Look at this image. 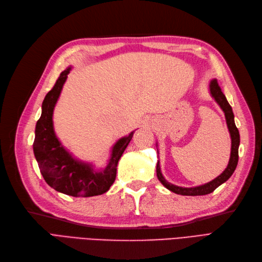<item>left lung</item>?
<instances>
[{
    "label": "left lung",
    "mask_w": 262,
    "mask_h": 262,
    "mask_svg": "<svg viewBox=\"0 0 262 262\" xmlns=\"http://www.w3.org/2000/svg\"><path fill=\"white\" fill-rule=\"evenodd\" d=\"M210 93L214 100L219 104L221 107V110L224 111L226 120H227V126L228 129H229L230 136H231V155L229 159V164H228L227 168L225 171L221 173L220 176H218L216 179L211 180L210 183L205 184L203 186H198V187H192V188H183V187H178L175 185L169 184L167 180L163 177L162 172H160V167L159 163H157L156 167V171H157V177L159 179V182L162 183L167 189H169L170 191L178 193V195H184V196H203V195H208V193L212 192L214 189L218 188V187L227 182L228 179L231 177L233 173L234 169H236L237 164H238V158H239V154H238V148H239V144H240V136H239V130L236 127V124H234L233 120V113L231 106L228 103V100L226 96L224 95V93L221 92L220 86L218 85L217 79H212L210 83Z\"/></svg>",
    "instance_id": "8db88e82"
}]
</instances>
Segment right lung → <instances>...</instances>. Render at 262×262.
<instances>
[{
  "instance_id": "add662e5",
  "label": "right lung",
  "mask_w": 262,
  "mask_h": 262,
  "mask_svg": "<svg viewBox=\"0 0 262 262\" xmlns=\"http://www.w3.org/2000/svg\"><path fill=\"white\" fill-rule=\"evenodd\" d=\"M71 67L59 74L53 89L46 94L42 115L36 123L33 149L39 170L52 188L73 197H92L105 193L115 182L117 164L133 137L120 138L113 147L110 164L103 171H95L91 165L74 159L55 136L53 129V111L61 94Z\"/></svg>"
}]
</instances>
